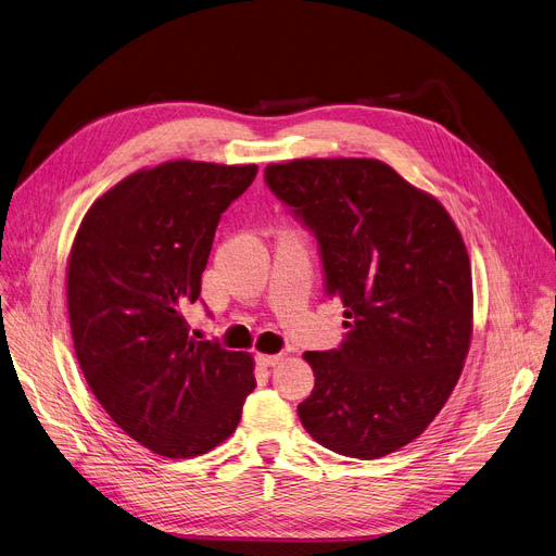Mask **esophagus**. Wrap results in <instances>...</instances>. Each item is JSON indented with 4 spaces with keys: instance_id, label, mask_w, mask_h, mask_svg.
I'll use <instances>...</instances> for the list:
<instances>
[{
    "instance_id": "obj_1",
    "label": "esophagus",
    "mask_w": 556,
    "mask_h": 556,
    "mask_svg": "<svg viewBox=\"0 0 556 556\" xmlns=\"http://www.w3.org/2000/svg\"><path fill=\"white\" fill-rule=\"evenodd\" d=\"M281 359H283V355H266V353H258V355H256L258 366H275V364H279Z\"/></svg>"
}]
</instances>
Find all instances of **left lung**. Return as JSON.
<instances>
[{"label":"left lung","mask_w":556,"mask_h":556,"mask_svg":"<svg viewBox=\"0 0 556 556\" xmlns=\"http://www.w3.org/2000/svg\"><path fill=\"white\" fill-rule=\"evenodd\" d=\"M266 182L315 232L326 292L346 308L344 344L304 353L315 389L300 420L342 456L397 452L445 406L471 342V266L454 218L376 159L270 163Z\"/></svg>","instance_id":"1"}]
</instances>
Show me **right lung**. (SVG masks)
Listing matches in <instances>:
<instances>
[{
	"instance_id": "right-lung-1",
	"label": "right lung",
	"mask_w": 556,
	"mask_h": 556,
	"mask_svg": "<svg viewBox=\"0 0 556 556\" xmlns=\"http://www.w3.org/2000/svg\"><path fill=\"white\" fill-rule=\"evenodd\" d=\"M256 165L167 161L138 169L85 214L66 262L73 349L102 409L167 458L235 433L256 387L250 353L190 338L218 218Z\"/></svg>"
}]
</instances>
